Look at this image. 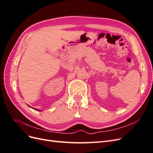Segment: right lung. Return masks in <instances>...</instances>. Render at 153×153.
Returning <instances> with one entry per match:
<instances>
[{
	"instance_id": "add662e5",
	"label": "right lung",
	"mask_w": 153,
	"mask_h": 153,
	"mask_svg": "<svg viewBox=\"0 0 153 153\" xmlns=\"http://www.w3.org/2000/svg\"><path fill=\"white\" fill-rule=\"evenodd\" d=\"M33 108V109H34V110H38V111H41V110H38V109H36V108Z\"/></svg>"
}]
</instances>
